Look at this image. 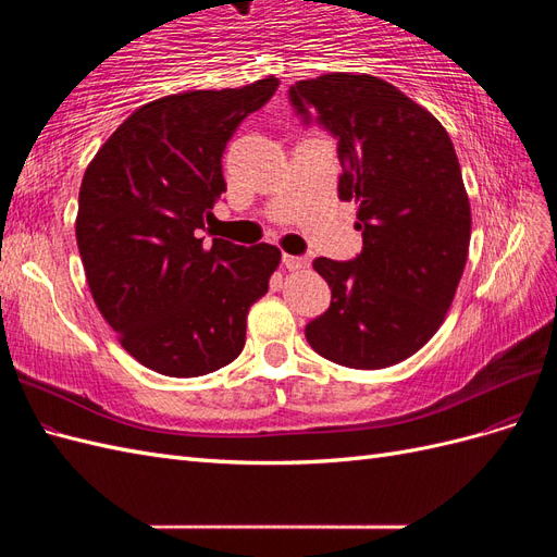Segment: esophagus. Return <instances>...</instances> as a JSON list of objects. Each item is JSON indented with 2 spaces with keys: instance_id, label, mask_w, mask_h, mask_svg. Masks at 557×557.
I'll use <instances>...</instances> for the list:
<instances>
[{
  "instance_id": "esophagus-1",
  "label": "esophagus",
  "mask_w": 557,
  "mask_h": 557,
  "mask_svg": "<svg viewBox=\"0 0 557 557\" xmlns=\"http://www.w3.org/2000/svg\"><path fill=\"white\" fill-rule=\"evenodd\" d=\"M283 264L288 267L290 272H299V269H307V267H309V258L288 256V252H283Z\"/></svg>"
}]
</instances>
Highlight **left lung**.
Listing matches in <instances>:
<instances>
[{"label": "left lung", "instance_id": "1", "mask_svg": "<svg viewBox=\"0 0 557 557\" xmlns=\"http://www.w3.org/2000/svg\"><path fill=\"white\" fill-rule=\"evenodd\" d=\"M295 111L336 137L339 199L358 201L362 252L315 258L330 309L307 325L311 348L350 369L411 358L444 323L465 272L471 211L458 156L436 117L369 74H323L290 88Z\"/></svg>", "mask_w": 557, "mask_h": 557}]
</instances>
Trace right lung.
<instances>
[{
  "label": "right lung",
  "mask_w": 557,
  "mask_h": 557,
  "mask_svg": "<svg viewBox=\"0 0 557 557\" xmlns=\"http://www.w3.org/2000/svg\"><path fill=\"white\" fill-rule=\"evenodd\" d=\"M278 88L166 95L134 111L83 174L76 242L99 313L134 360L164 376L215 372L246 344V315L267 295L281 250L199 230L227 190L225 146Z\"/></svg>",
  "instance_id": "right-lung-1"
}]
</instances>
